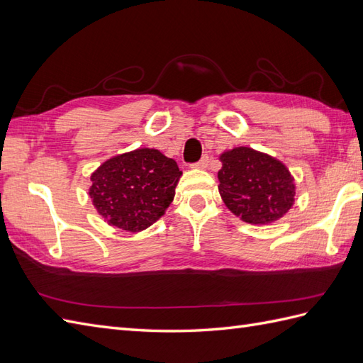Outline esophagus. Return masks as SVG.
<instances>
[{
  "label": "esophagus",
  "instance_id": "obj_1",
  "mask_svg": "<svg viewBox=\"0 0 363 363\" xmlns=\"http://www.w3.org/2000/svg\"><path fill=\"white\" fill-rule=\"evenodd\" d=\"M191 167L194 169H207L208 167V156H202L198 162H194Z\"/></svg>",
  "mask_w": 363,
  "mask_h": 363
}]
</instances>
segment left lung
<instances>
[{
	"mask_svg": "<svg viewBox=\"0 0 363 363\" xmlns=\"http://www.w3.org/2000/svg\"><path fill=\"white\" fill-rule=\"evenodd\" d=\"M218 172L222 201L248 224H270L282 218L294 202V184L286 167L250 147L220 155Z\"/></svg>",
	"mask_w": 363,
	"mask_h": 363,
	"instance_id": "obj_1",
	"label": "left lung"
}]
</instances>
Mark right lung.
Instances as JSON below:
<instances>
[{"label":"right lung","mask_w":363,"mask_h":363,"mask_svg":"<svg viewBox=\"0 0 363 363\" xmlns=\"http://www.w3.org/2000/svg\"><path fill=\"white\" fill-rule=\"evenodd\" d=\"M182 172L155 148H138L106 161L91 174L89 194L110 225L141 231L160 219L174 198Z\"/></svg>","instance_id":"right-lung-1"}]
</instances>
